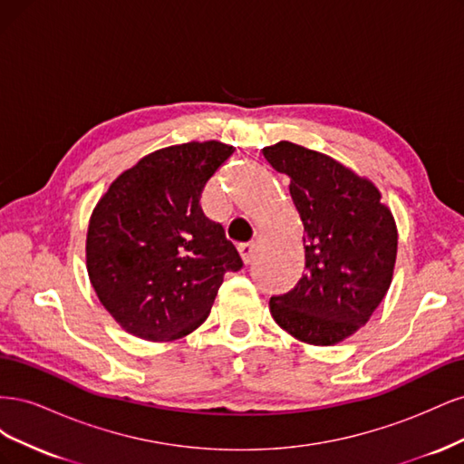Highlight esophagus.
<instances>
[{
	"mask_svg": "<svg viewBox=\"0 0 464 464\" xmlns=\"http://www.w3.org/2000/svg\"><path fill=\"white\" fill-rule=\"evenodd\" d=\"M237 251H240V256H242L244 263H246V265H249L251 261L256 259V254H257V244H254V242L242 244L240 247H237Z\"/></svg>",
	"mask_w": 464,
	"mask_h": 464,
	"instance_id": "obj_1",
	"label": "esophagus"
}]
</instances>
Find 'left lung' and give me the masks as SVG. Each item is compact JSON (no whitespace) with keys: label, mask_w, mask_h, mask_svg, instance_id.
<instances>
[{"label":"left lung","mask_w":464,"mask_h":464,"mask_svg":"<svg viewBox=\"0 0 464 464\" xmlns=\"http://www.w3.org/2000/svg\"><path fill=\"white\" fill-rule=\"evenodd\" d=\"M263 157L290 178L304 224L305 273L271 315L294 339L331 346L366 325L391 286L397 224L382 193L327 154L290 141L265 147Z\"/></svg>","instance_id":"8db88e82"}]
</instances>
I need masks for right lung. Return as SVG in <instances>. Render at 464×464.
Wrapping results in <instances>:
<instances>
[{
	"label": "right lung",
	"mask_w": 464,
	"mask_h": 464,
	"mask_svg": "<svg viewBox=\"0 0 464 464\" xmlns=\"http://www.w3.org/2000/svg\"><path fill=\"white\" fill-rule=\"evenodd\" d=\"M234 147L191 141L143 157L96 203L87 271L98 300L139 339L174 341L208 317L224 275L244 263L199 205Z\"/></svg>",
	"instance_id": "right-lung-1"
}]
</instances>
